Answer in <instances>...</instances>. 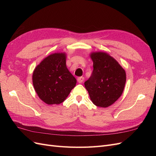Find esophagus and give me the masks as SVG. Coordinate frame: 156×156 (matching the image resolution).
<instances>
[{
    "mask_svg": "<svg viewBox=\"0 0 156 156\" xmlns=\"http://www.w3.org/2000/svg\"><path fill=\"white\" fill-rule=\"evenodd\" d=\"M84 79V78L83 77H79L77 78V81L79 83H81L83 82Z\"/></svg>",
    "mask_w": 156,
    "mask_h": 156,
    "instance_id": "obj_1",
    "label": "esophagus"
}]
</instances>
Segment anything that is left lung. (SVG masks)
<instances>
[{
  "mask_svg": "<svg viewBox=\"0 0 156 156\" xmlns=\"http://www.w3.org/2000/svg\"><path fill=\"white\" fill-rule=\"evenodd\" d=\"M90 57L94 69L91 76L84 82V87L94 105L107 107L123 92L126 72L114 58L104 52L92 53Z\"/></svg>",
  "mask_w": 156,
  "mask_h": 156,
  "instance_id": "1",
  "label": "left lung"
}]
</instances>
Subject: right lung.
<instances>
[{
	"label": "right lung",
	"mask_w": 156,
	"mask_h": 156,
	"mask_svg": "<svg viewBox=\"0 0 156 156\" xmlns=\"http://www.w3.org/2000/svg\"><path fill=\"white\" fill-rule=\"evenodd\" d=\"M64 53L47 56L37 65L32 75V83L37 96L48 105L62 103L76 85V79L66 64Z\"/></svg>",
	"instance_id": "obj_1"
}]
</instances>
